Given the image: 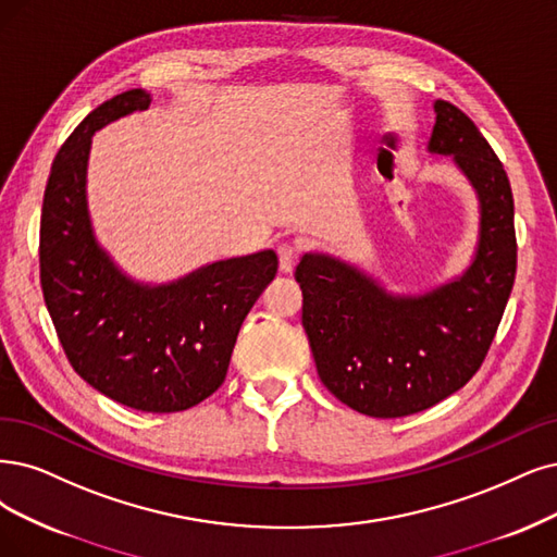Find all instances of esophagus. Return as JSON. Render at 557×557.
I'll return each mask as SVG.
<instances>
[{
	"label": "esophagus",
	"mask_w": 557,
	"mask_h": 557,
	"mask_svg": "<svg viewBox=\"0 0 557 557\" xmlns=\"http://www.w3.org/2000/svg\"><path fill=\"white\" fill-rule=\"evenodd\" d=\"M296 257H298V250L292 245V243H282L277 247V259H280V271L282 273H292L294 265H296Z\"/></svg>",
	"instance_id": "34e87169"
}]
</instances>
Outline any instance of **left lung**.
<instances>
[{"mask_svg": "<svg viewBox=\"0 0 557 557\" xmlns=\"http://www.w3.org/2000/svg\"><path fill=\"white\" fill-rule=\"evenodd\" d=\"M429 153L451 156L480 199L470 265L418 296L389 294L325 252L296 268L302 327L321 383L369 418H404L461 389L486 358L517 275L513 197L503 162L459 108L434 102Z\"/></svg>", "mask_w": 557, "mask_h": 557, "instance_id": "8db88e82", "label": "left lung"}]
</instances>
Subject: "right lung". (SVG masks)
<instances>
[{"mask_svg":"<svg viewBox=\"0 0 557 557\" xmlns=\"http://www.w3.org/2000/svg\"><path fill=\"white\" fill-rule=\"evenodd\" d=\"M149 106L144 89L123 91L98 106L59 149L40 213V286L82 379L123 406L178 413L222 385L240 325L277 273V255L206 263L168 284H144L121 271L89 215L91 137Z\"/></svg>","mask_w":557,"mask_h":557,"instance_id":"add662e5","label":"right lung"}]
</instances>
